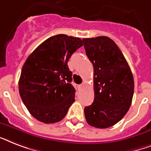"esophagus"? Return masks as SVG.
<instances>
[{
	"instance_id": "obj_1",
	"label": "esophagus",
	"mask_w": 151,
	"mask_h": 151,
	"mask_svg": "<svg viewBox=\"0 0 151 151\" xmlns=\"http://www.w3.org/2000/svg\"><path fill=\"white\" fill-rule=\"evenodd\" d=\"M84 84H80V85H78V88H80V89H81V88H84Z\"/></svg>"
}]
</instances>
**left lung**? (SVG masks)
<instances>
[{
    "label": "left lung",
    "mask_w": 151,
    "mask_h": 151,
    "mask_svg": "<svg viewBox=\"0 0 151 151\" xmlns=\"http://www.w3.org/2000/svg\"><path fill=\"white\" fill-rule=\"evenodd\" d=\"M94 67V101L84 108L88 124L105 129L119 122L128 111L134 91V80L124 56L107 36L83 39Z\"/></svg>",
    "instance_id": "1"
}]
</instances>
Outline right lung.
Instances as JSON below:
<instances>
[{"label": "right lung", "instance_id": "right-lung-1", "mask_svg": "<svg viewBox=\"0 0 151 151\" xmlns=\"http://www.w3.org/2000/svg\"><path fill=\"white\" fill-rule=\"evenodd\" d=\"M83 46L80 38L56 35L44 41L24 62L19 94L32 116L44 123L60 122L75 101L68 60Z\"/></svg>", "mask_w": 151, "mask_h": 151}]
</instances>
